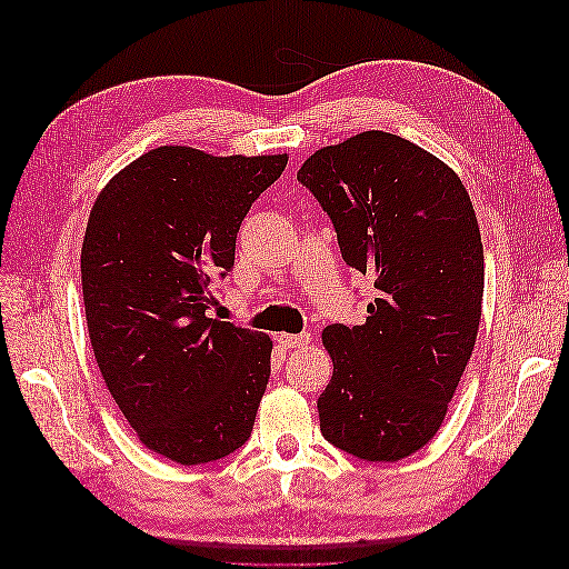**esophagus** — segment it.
Listing matches in <instances>:
<instances>
[{
    "label": "esophagus",
    "mask_w": 569,
    "mask_h": 569,
    "mask_svg": "<svg viewBox=\"0 0 569 569\" xmlns=\"http://www.w3.org/2000/svg\"><path fill=\"white\" fill-rule=\"evenodd\" d=\"M278 341L282 343L284 349H303L311 343V335L303 332V335H287V332H280L278 335Z\"/></svg>",
    "instance_id": "esophagus-1"
}]
</instances>
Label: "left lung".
<instances>
[{"instance_id": "obj_1", "label": "left lung", "mask_w": 569, "mask_h": 569, "mask_svg": "<svg viewBox=\"0 0 569 569\" xmlns=\"http://www.w3.org/2000/svg\"><path fill=\"white\" fill-rule=\"evenodd\" d=\"M347 266L375 278L366 325H327L332 380L322 437L360 460H401L432 439L472 356L485 249L456 170L399 134L366 130L303 161Z\"/></svg>"}]
</instances>
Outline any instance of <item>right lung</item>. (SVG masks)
I'll use <instances>...</instances> for the list:
<instances>
[{
    "instance_id": "right-lung-1",
    "label": "right lung",
    "mask_w": 569,
    "mask_h": 569,
    "mask_svg": "<svg viewBox=\"0 0 569 569\" xmlns=\"http://www.w3.org/2000/svg\"><path fill=\"white\" fill-rule=\"evenodd\" d=\"M287 159L157 147L90 211L80 272L97 366L137 439L173 462L226 458L253 429L272 339L206 311L239 226Z\"/></svg>"
}]
</instances>
